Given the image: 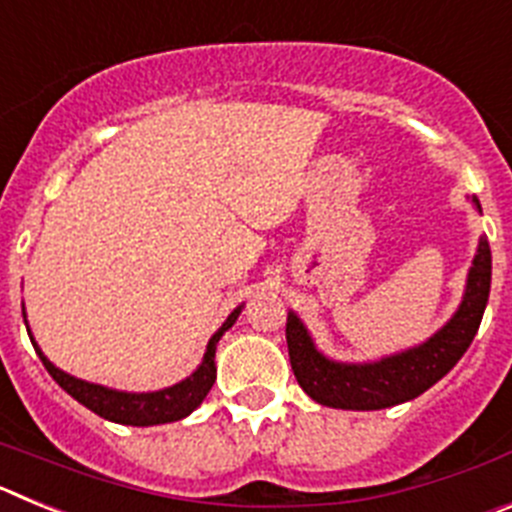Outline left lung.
Masks as SVG:
<instances>
[{"instance_id": "obj_1", "label": "left lung", "mask_w": 512, "mask_h": 512, "mask_svg": "<svg viewBox=\"0 0 512 512\" xmlns=\"http://www.w3.org/2000/svg\"><path fill=\"white\" fill-rule=\"evenodd\" d=\"M482 212L477 197H469ZM492 282L490 243H477L459 307L431 338L374 361H338L325 356L295 310L287 315V348L302 390L325 408L384 410L415 400L443 379L477 336Z\"/></svg>"}]
</instances>
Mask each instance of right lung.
Wrapping results in <instances>:
<instances>
[{"instance_id":"1","label":"right lung","mask_w":512,"mask_h":512,"mask_svg":"<svg viewBox=\"0 0 512 512\" xmlns=\"http://www.w3.org/2000/svg\"><path fill=\"white\" fill-rule=\"evenodd\" d=\"M243 312V305L235 307L230 312L225 323L212 333V338L207 341L205 356H202L200 366L194 369L189 377H184L182 382L171 384V387H164V390H153V392H125V390H112V387H104V384H94L87 382V379L71 377L69 372H63L53 364L48 356L40 351V346L35 343L33 333H30V341L35 346V354L40 356L43 366L48 369L53 379L58 382V387L69 392L76 402H81L84 408H89L92 413H97L99 418L112 420V423H122V425H161V423H174V420L187 418L189 413L200 408L202 400L207 397V392L212 390V384H215L217 369H215V351H217V341L225 336V330L233 328V323L238 320V315ZM22 318H25L27 325V315L22 310Z\"/></svg>"}]
</instances>
